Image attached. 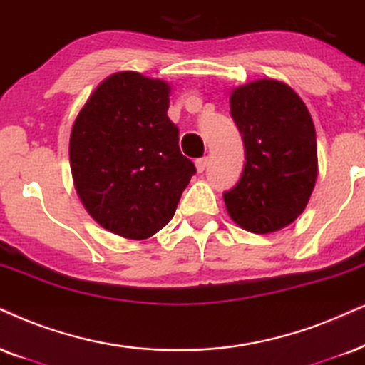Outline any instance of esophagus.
<instances>
[{
    "mask_svg": "<svg viewBox=\"0 0 365 365\" xmlns=\"http://www.w3.org/2000/svg\"><path fill=\"white\" fill-rule=\"evenodd\" d=\"M195 167H197V172H198V173L205 172V168L209 167V158H207V156H204V158H198V160L195 161Z\"/></svg>",
    "mask_w": 365,
    "mask_h": 365,
    "instance_id": "obj_1",
    "label": "esophagus"
}]
</instances>
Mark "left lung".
<instances>
[{
	"label": "left lung",
	"mask_w": 365,
	"mask_h": 365,
	"mask_svg": "<svg viewBox=\"0 0 365 365\" xmlns=\"http://www.w3.org/2000/svg\"><path fill=\"white\" fill-rule=\"evenodd\" d=\"M230 116L242 135L246 163L224 192L242 229L274 232L305 210L317 182V135L307 106L292 87L257 81L230 94Z\"/></svg>",
	"instance_id": "left-lung-1"
}]
</instances>
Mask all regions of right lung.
<instances>
[{
  "label": "right lung",
  "instance_id": "1",
  "mask_svg": "<svg viewBox=\"0 0 365 365\" xmlns=\"http://www.w3.org/2000/svg\"><path fill=\"white\" fill-rule=\"evenodd\" d=\"M170 86L118 72L92 92L71 135L76 190L92 219L128 239L163 229L195 165L182 155L170 121Z\"/></svg>",
  "mask_w": 365,
  "mask_h": 365
}]
</instances>
